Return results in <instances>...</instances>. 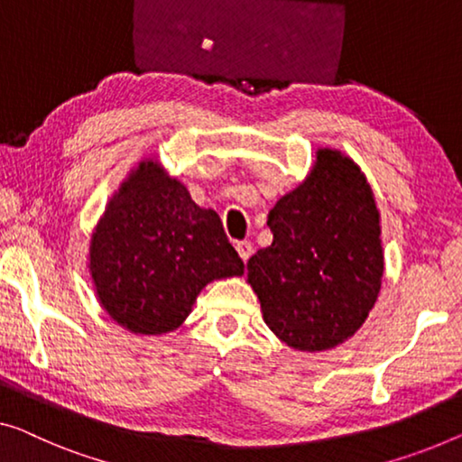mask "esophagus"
<instances>
[{"mask_svg": "<svg viewBox=\"0 0 462 462\" xmlns=\"http://www.w3.org/2000/svg\"><path fill=\"white\" fill-rule=\"evenodd\" d=\"M236 251L240 254V259L249 261V257L253 254V245L249 243V240H240V243H236Z\"/></svg>", "mask_w": 462, "mask_h": 462, "instance_id": "1", "label": "esophagus"}]
</instances>
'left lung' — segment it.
I'll return each instance as SVG.
<instances>
[{
  "label": "left lung",
  "instance_id": "1",
  "mask_svg": "<svg viewBox=\"0 0 462 462\" xmlns=\"http://www.w3.org/2000/svg\"><path fill=\"white\" fill-rule=\"evenodd\" d=\"M267 226L272 245L246 263L267 328L302 353L346 342L374 309L383 275L380 211L359 165L338 149H318Z\"/></svg>",
  "mask_w": 462,
  "mask_h": 462
}]
</instances>
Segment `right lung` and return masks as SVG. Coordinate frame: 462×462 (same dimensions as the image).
<instances>
[{"mask_svg":"<svg viewBox=\"0 0 462 462\" xmlns=\"http://www.w3.org/2000/svg\"><path fill=\"white\" fill-rule=\"evenodd\" d=\"M88 272L109 318L133 334H168L213 280L245 273L222 219L190 199L155 157L141 160L91 234Z\"/></svg>","mask_w":462,"mask_h":462,"instance_id":"1","label":"right lung"}]
</instances>
